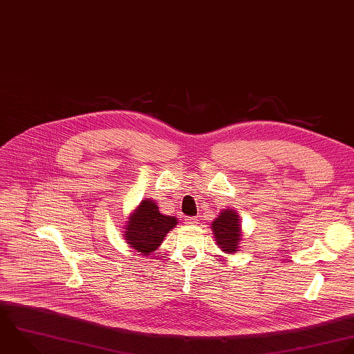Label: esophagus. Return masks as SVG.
I'll return each mask as SVG.
<instances>
[{
    "label": "esophagus",
    "mask_w": 354,
    "mask_h": 354,
    "mask_svg": "<svg viewBox=\"0 0 354 354\" xmlns=\"http://www.w3.org/2000/svg\"><path fill=\"white\" fill-rule=\"evenodd\" d=\"M185 221H186L187 225H196V223L198 222V219H197V218H193V216H187Z\"/></svg>",
    "instance_id": "esophagus-1"
}]
</instances>
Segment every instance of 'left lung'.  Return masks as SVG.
I'll return each instance as SVG.
<instances>
[{"mask_svg":"<svg viewBox=\"0 0 354 354\" xmlns=\"http://www.w3.org/2000/svg\"><path fill=\"white\" fill-rule=\"evenodd\" d=\"M212 232L218 247L226 254H236L241 241L240 216L234 209L222 211L212 222Z\"/></svg>","mask_w":354,"mask_h":354,"instance_id":"8db88e82","label":"left lung"}]
</instances>
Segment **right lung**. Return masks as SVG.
<instances>
[{
	"mask_svg": "<svg viewBox=\"0 0 354 354\" xmlns=\"http://www.w3.org/2000/svg\"><path fill=\"white\" fill-rule=\"evenodd\" d=\"M178 225V219L162 215L153 200H143L128 216L124 226V239L128 245L146 257L154 252L165 236Z\"/></svg>",
	"mask_w": 354,
	"mask_h": 354,
	"instance_id": "right-lung-1",
	"label": "right lung"
}]
</instances>
